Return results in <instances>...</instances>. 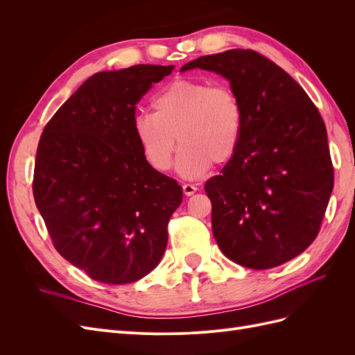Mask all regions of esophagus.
<instances>
[{
	"mask_svg": "<svg viewBox=\"0 0 355 355\" xmlns=\"http://www.w3.org/2000/svg\"><path fill=\"white\" fill-rule=\"evenodd\" d=\"M182 188H184V194L188 196V197L194 196L196 192L198 191V188L194 184H184V187H182Z\"/></svg>",
	"mask_w": 355,
	"mask_h": 355,
	"instance_id": "34e87169",
	"label": "esophagus"
}]
</instances>
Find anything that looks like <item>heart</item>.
<instances>
[{"label":"heart","mask_w":355,"mask_h":355,"mask_svg":"<svg viewBox=\"0 0 355 355\" xmlns=\"http://www.w3.org/2000/svg\"><path fill=\"white\" fill-rule=\"evenodd\" d=\"M154 112L137 114L133 132L145 159L167 171L179 144L178 173L198 179L213 161L225 164L241 142L244 114L237 94L227 84L182 78L170 83L153 99Z\"/></svg>","instance_id":"1"}]
</instances>
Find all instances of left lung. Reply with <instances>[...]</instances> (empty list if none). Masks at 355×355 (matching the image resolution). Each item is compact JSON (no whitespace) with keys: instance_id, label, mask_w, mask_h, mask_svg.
<instances>
[{"instance_id":"left-lung-1","label":"left lung","mask_w":355,"mask_h":355,"mask_svg":"<svg viewBox=\"0 0 355 355\" xmlns=\"http://www.w3.org/2000/svg\"><path fill=\"white\" fill-rule=\"evenodd\" d=\"M196 68L227 78L244 114L237 153L204 187L214 239L241 266L286 263L315 240L333 189L323 118L305 90L257 51L201 56L180 71Z\"/></svg>"}]
</instances>
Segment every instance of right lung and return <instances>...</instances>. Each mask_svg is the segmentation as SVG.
I'll return each mask as SVG.
<instances>
[{
  "instance_id": "right-lung-1",
  "label": "right lung",
  "mask_w": 355,
  "mask_h": 355,
  "mask_svg": "<svg viewBox=\"0 0 355 355\" xmlns=\"http://www.w3.org/2000/svg\"><path fill=\"white\" fill-rule=\"evenodd\" d=\"M173 65L94 73L41 135L35 204L62 257L96 282L127 284L159 263L182 187L149 166L133 132L136 105Z\"/></svg>"
}]
</instances>
